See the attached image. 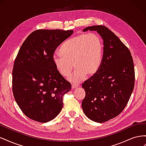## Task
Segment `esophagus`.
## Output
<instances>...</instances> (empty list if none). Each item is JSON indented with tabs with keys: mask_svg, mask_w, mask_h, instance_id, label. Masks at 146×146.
<instances>
[{
	"mask_svg": "<svg viewBox=\"0 0 146 146\" xmlns=\"http://www.w3.org/2000/svg\"><path fill=\"white\" fill-rule=\"evenodd\" d=\"M78 86H79V85H78V84H72V89H74V88H76L78 87Z\"/></svg>",
	"mask_w": 146,
	"mask_h": 146,
	"instance_id": "34e87169",
	"label": "esophagus"
}]
</instances>
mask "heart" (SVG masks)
<instances>
[{
    "label": "heart",
    "instance_id": "heart-1",
    "mask_svg": "<svg viewBox=\"0 0 146 146\" xmlns=\"http://www.w3.org/2000/svg\"><path fill=\"white\" fill-rule=\"evenodd\" d=\"M104 42L98 34H81L66 40L59 48L60 56H54L55 68L61 76L69 78L74 83H79L88 76H93L98 71L102 61Z\"/></svg>",
    "mask_w": 146,
    "mask_h": 146
}]
</instances>
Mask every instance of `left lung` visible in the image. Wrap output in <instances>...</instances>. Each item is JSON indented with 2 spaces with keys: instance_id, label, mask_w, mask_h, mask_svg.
I'll return each mask as SVG.
<instances>
[{
  "instance_id": "8db88e82",
  "label": "left lung",
  "mask_w": 146,
  "mask_h": 146,
  "mask_svg": "<svg viewBox=\"0 0 146 146\" xmlns=\"http://www.w3.org/2000/svg\"><path fill=\"white\" fill-rule=\"evenodd\" d=\"M97 31L104 40L99 70L82 84L85 97L82 108L91 120L102 123L116 117L128 104L135 86V68L131 53L119 38L104 25L83 29Z\"/></svg>"
}]
</instances>
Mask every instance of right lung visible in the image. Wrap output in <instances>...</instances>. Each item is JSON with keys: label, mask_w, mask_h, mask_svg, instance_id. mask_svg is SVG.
Wrapping results in <instances>:
<instances>
[{"label": "right lung", "mask_w": 146, "mask_h": 146, "mask_svg": "<svg viewBox=\"0 0 146 146\" xmlns=\"http://www.w3.org/2000/svg\"><path fill=\"white\" fill-rule=\"evenodd\" d=\"M73 30H37L26 38L12 72V90L22 111L30 119L45 123L63 108V96L71 85L53 63L54 52Z\"/></svg>", "instance_id": "1"}]
</instances>
